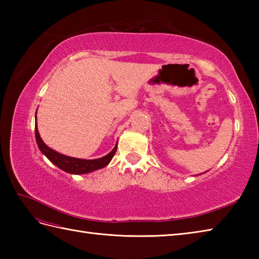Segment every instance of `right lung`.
<instances>
[{"label":"right lung","instance_id":"obj_1","mask_svg":"<svg viewBox=\"0 0 259 259\" xmlns=\"http://www.w3.org/2000/svg\"><path fill=\"white\" fill-rule=\"evenodd\" d=\"M35 139L38 149L45 155L49 160H50L53 164H56L58 168H60L63 171L72 175H83L95 171V170L101 169L106 167L109 162L111 161L113 158L115 151L118 148V142L115 144L113 149L110 151L107 156L98 158V159H80V158H73L69 156H64L62 153H59L56 150L51 149L50 147H48L45 142H43L42 138L40 137V134L37 131L36 125V112H35Z\"/></svg>","mask_w":259,"mask_h":259}]
</instances>
